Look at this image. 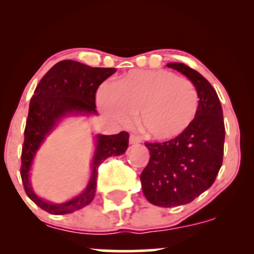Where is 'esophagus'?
I'll list each match as a JSON object with an SVG mask.
<instances>
[{"label": "esophagus", "mask_w": 254, "mask_h": 254, "mask_svg": "<svg viewBox=\"0 0 254 254\" xmlns=\"http://www.w3.org/2000/svg\"><path fill=\"white\" fill-rule=\"evenodd\" d=\"M139 142H141V139H139L137 136H135V135L130 136V138H129L130 144H137V143H139Z\"/></svg>", "instance_id": "obj_1"}]
</instances>
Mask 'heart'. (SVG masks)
<instances>
[{
    "instance_id": "b5f03b06",
    "label": "heart",
    "mask_w": 254,
    "mask_h": 254,
    "mask_svg": "<svg viewBox=\"0 0 254 254\" xmlns=\"http://www.w3.org/2000/svg\"><path fill=\"white\" fill-rule=\"evenodd\" d=\"M98 105L119 124L138 113V125L149 138L171 141L191 127L199 109L198 90L190 80L167 70H132L98 93Z\"/></svg>"
}]
</instances>
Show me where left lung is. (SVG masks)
<instances>
[{"mask_svg":"<svg viewBox=\"0 0 254 254\" xmlns=\"http://www.w3.org/2000/svg\"><path fill=\"white\" fill-rule=\"evenodd\" d=\"M167 66L196 86L199 109L183 135L164 143H145L150 159L139 177L142 191L148 202L162 208L190 203L210 188L222 166L226 132L220 99L210 82L183 63Z\"/></svg>","mask_w":254,"mask_h":254,"instance_id":"8db88e82","label":"left lung"}]
</instances>
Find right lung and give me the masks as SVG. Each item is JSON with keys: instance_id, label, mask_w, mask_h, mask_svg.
<instances>
[{"instance_id": "1", "label": "right lung", "mask_w": 254, "mask_h": 254, "mask_svg": "<svg viewBox=\"0 0 254 254\" xmlns=\"http://www.w3.org/2000/svg\"><path fill=\"white\" fill-rule=\"evenodd\" d=\"M116 72L115 68H92L76 61H61L44 75L31 99L21 155V179L27 196L43 210L54 215L70 214L92 202L97 191L98 168L107 157L125 153L129 133L98 135L90 162V177L84 190L63 203L39 197L31 185V170L38 150L64 119L98 115L95 93L101 83Z\"/></svg>"}]
</instances>
